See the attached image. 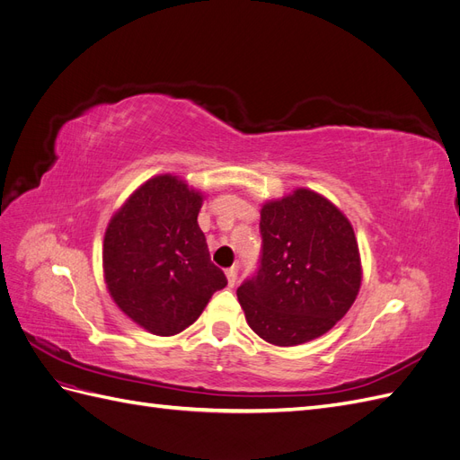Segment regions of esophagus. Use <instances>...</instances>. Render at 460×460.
<instances>
[{
    "label": "esophagus",
    "mask_w": 460,
    "mask_h": 460,
    "mask_svg": "<svg viewBox=\"0 0 460 460\" xmlns=\"http://www.w3.org/2000/svg\"><path fill=\"white\" fill-rule=\"evenodd\" d=\"M226 278H228V286L230 288L235 286V282H238V267H235V264L226 270Z\"/></svg>",
    "instance_id": "34e87169"
}]
</instances>
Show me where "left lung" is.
I'll return each mask as SVG.
<instances>
[{
	"label": "left lung",
	"instance_id": "8db88e82",
	"mask_svg": "<svg viewBox=\"0 0 460 460\" xmlns=\"http://www.w3.org/2000/svg\"><path fill=\"white\" fill-rule=\"evenodd\" d=\"M259 228V269L238 288L249 328L280 347L323 336L351 309L363 280L351 222L299 188L264 203Z\"/></svg>",
	"mask_w": 460,
	"mask_h": 460
}]
</instances>
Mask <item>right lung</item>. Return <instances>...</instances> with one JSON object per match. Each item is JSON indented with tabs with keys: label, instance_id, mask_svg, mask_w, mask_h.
<instances>
[{
	"label": "right lung",
	"instance_id": "obj_1",
	"mask_svg": "<svg viewBox=\"0 0 460 460\" xmlns=\"http://www.w3.org/2000/svg\"><path fill=\"white\" fill-rule=\"evenodd\" d=\"M199 191L161 174L137 188L111 218L103 272L119 309L155 336H174L196 323L228 280L211 262L198 225Z\"/></svg>",
	"mask_w": 460,
	"mask_h": 460
}]
</instances>
